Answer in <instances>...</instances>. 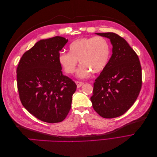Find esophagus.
<instances>
[{"label":"esophagus","mask_w":157,"mask_h":157,"mask_svg":"<svg viewBox=\"0 0 157 157\" xmlns=\"http://www.w3.org/2000/svg\"><path fill=\"white\" fill-rule=\"evenodd\" d=\"M75 82H76V84H77V88H80V86H82V85L84 84V82H80V81H76Z\"/></svg>","instance_id":"obj_1"}]
</instances>
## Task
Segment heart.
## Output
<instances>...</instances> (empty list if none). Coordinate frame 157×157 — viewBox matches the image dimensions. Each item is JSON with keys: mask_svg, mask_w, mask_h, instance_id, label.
<instances>
[{"mask_svg": "<svg viewBox=\"0 0 157 157\" xmlns=\"http://www.w3.org/2000/svg\"><path fill=\"white\" fill-rule=\"evenodd\" d=\"M69 52H61L59 62L68 74H73L78 60L80 64L77 71L79 78H86L94 73L103 71L108 64L111 56V45L105 37L101 36L82 37L73 41Z\"/></svg>", "mask_w": 157, "mask_h": 157, "instance_id": "obj_1", "label": "heart"}]
</instances>
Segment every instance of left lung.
Wrapping results in <instances>:
<instances>
[{
    "label": "left lung",
    "mask_w": 157,
    "mask_h": 157,
    "mask_svg": "<svg viewBox=\"0 0 157 157\" xmlns=\"http://www.w3.org/2000/svg\"><path fill=\"white\" fill-rule=\"evenodd\" d=\"M108 38L113 54L107 65L94 83L90 98L96 112L105 118L120 117L134 103L141 88L138 56L124 39L114 33H99Z\"/></svg>",
    "instance_id": "1"
}]
</instances>
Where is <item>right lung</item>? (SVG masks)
Segmentation results:
<instances>
[{"label": "right lung", "mask_w": 157, "mask_h": 157, "mask_svg": "<svg viewBox=\"0 0 157 157\" xmlns=\"http://www.w3.org/2000/svg\"><path fill=\"white\" fill-rule=\"evenodd\" d=\"M68 41L62 36L40 40L22 56L17 67V85L23 106L38 119L63 121L71 108L77 85L63 75L59 52Z\"/></svg>", "instance_id": "1"}]
</instances>
